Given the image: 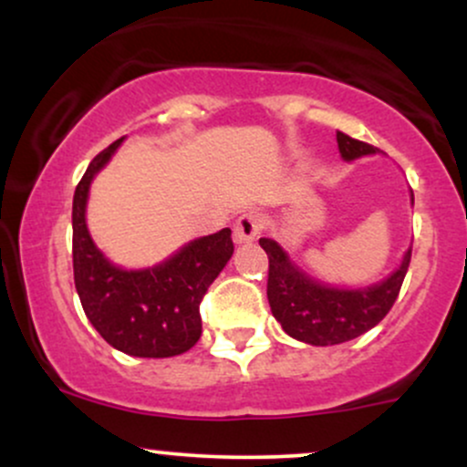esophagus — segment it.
Returning a JSON list of instances; mask_svg holds the SVG:
<instances>
[{
	"label": "esophagus",
	"instance_id": "obj_1",
	"mask_svg": "<svg viewBox=\"0 0 467 467\" xmlns=\"http://www.w3.org/2000/svg\"><path fill=\"white\" fill-rule=\"evenodd\" d=\"M234 241L239 244H245V241L256 239L264 230V217L256 215V213H244L239 215L237 222H234Z\"/></svg>",
	"mask_w": 467,
	"mask_h": 467
}]
</instances>
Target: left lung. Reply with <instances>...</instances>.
Masks as SVG:
<instances>
[{"instance_id":"8db88e82","label":"left lung","mask_w":467,"mask_h":467,"mask_svg":"<svg viewBox=\"0 0 467 467\" xmlns=\"http://www.w3.org/2000/svg\"><path fill=\"white\" fill-rule=\"evenodd\" d=\"M342 158L356 160L375 153L368 142L356 140L336 131ZM267 261V301L283 331L307 345H340L367 334L390 312L400 296L401 283L409 272L410 252L387 281L364 289H337L309 278L289 261L281 245L272 239H259Z\"/></svg>"}]
</instances>
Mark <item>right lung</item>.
<instances>
[{"mask_svg": "<svg viewBox=\"0 0 467 467\" xmlns=\"http://www.w3.org/2000/svg\"><path fill=\"white\" fill-rule=\"evenodd\" d=\"M116 140L89 162L72 206L74 285L94 329L118 351L136 358H171L189 351L202 336L200 303L233 256L230 228L191 241L162 265L127 272L96 250L85 203L92 178L116 151Z\"/></svg>", "mask_w": 467, "mask_h": 467, "instance_id": "add662e5", "label": "right lung"}]
</instances>
